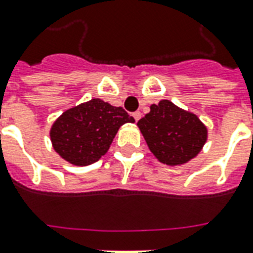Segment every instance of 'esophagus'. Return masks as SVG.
Wrapping results in <instances>:
<instances>
[{
	"instance_id": "1",
	"label": "esophagus",
	"mask_w": 253,
	"mask_h": 253,
	"mask_svg": "<svg viewBox=\"0 0 253 253\" xmlns=\"http://www.w3.org/2000/svg\"><path fill=\"white\" fill-rule=\"evenodd\" d=\"M141 112H139V111H137V112H134V114H132V116H134V119H135V122H138L139 119H141Z\"/></svg>"
}]
</instances>
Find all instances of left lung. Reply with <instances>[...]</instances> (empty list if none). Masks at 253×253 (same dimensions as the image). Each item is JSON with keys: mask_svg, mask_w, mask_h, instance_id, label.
Listing matches in <instances>:
<instances>
[{"mask_svg": "<svg viewBox=\"0 0 253 253\" xmlns=\"http://www.w3.org/2000/svg\"><path fill=\"white\" fill-rule=\"evenodd\" d=\"M138 127L152 153L169 166L188 163L207 141V127L200 119L169 100L151 105V112L139 119Z\"/></svg>", "mask_w": 253, "mask_h": 253, "instance_id": "obj_1", "label": "left lung"}]
</instances>
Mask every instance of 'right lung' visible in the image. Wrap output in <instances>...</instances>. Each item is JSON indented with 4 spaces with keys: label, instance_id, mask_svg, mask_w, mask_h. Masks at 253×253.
I'll list each match as a JSON object with an SVG mask.
<instances>
[{
    "label": "right lung",
    "instance_id": "add662e5",
    "mask_svg": "<svg viewBox=\"0 0 253 253\" xmlns=\"http://www.w3.org/2000/svg\"><path fill=\"white\" fill-rule=\"evenodd\" d=\"M134 118L122 107L93 98L67 109L50 128L54 151L68 163L89 166L104 156L119 127Z\"/></svg>",
    "mask_w": 253,
    "mask_h": 253
}]
</instances>
